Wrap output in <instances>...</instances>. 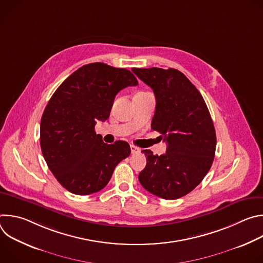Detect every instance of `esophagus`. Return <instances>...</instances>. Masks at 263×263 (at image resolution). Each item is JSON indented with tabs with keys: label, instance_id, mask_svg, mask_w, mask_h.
<instances>
[{
	"label": "esophagus",
	"instance_id": "obj_1",
	"mask_svg": "<svg viewBox=\"0 0 263 263\" xmlns=\"http://www.w3.org/2000/svg\"><path fill=\"white\" fill-rule=\"evenodd\" d=\"M130 147H131V153H132V154H136V153H139V152H140V148L137 147V146H135V145H133V144H131Z\"/></svg>",
	"mask_w": 263,
	"mask_h": 263
}]
</instances>
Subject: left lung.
<instances>
[{
  "label": "left lung",
  "instance_id": "8db88e82",
  "mask_svg": "<svg viewBox=\"0 0 263 263\" xmlns=\"http://www.w3.org/2000/svg\"><path fill=\"white\" fill-rule=\"evenodd\" d=\"M156 98L152 129L166 141V152L142 149L146 165L138 180L144 190L165 200L190 194L209 172L216 135L207 105L196 86L175 68H133Z\"/></svg>",
  "mask_w": 263,
  "mask_h": 263
}]
</instances>
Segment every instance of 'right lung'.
I'll use <instances>...</instances> for the list:
<instances>
[{
  "mask_svg": "<svg viewBox=\"0 0 263 263\" xmlns=\"http://www.w3.org/2000/svg\"><path fill=\"white\" fill-rule=\"evenodd\" d=\"M137 84L130 70L95 62L73 71L50 99L41 122V147L50 171L69 193L100 192L130 155L128 142L107 144L95 126L109 118L120 90Z\"/></svg>",
  "mask_w": 263,
  "mask_h": 263,
  "instance_id": "right-lung-1",
  "label": "right lung"
}]
</instances>
